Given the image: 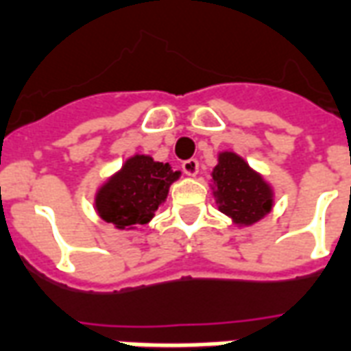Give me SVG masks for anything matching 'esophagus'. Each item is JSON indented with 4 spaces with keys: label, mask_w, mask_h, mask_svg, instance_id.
Listing matches in <instances>:
<instances>
[{
    "label": "esophagus",
    "mask_w": 351,
    "mask_h": 351,
    "mask_svg": "<svg viewBox=\"0 0 351 351\" xmlns=\"http://www.w3.org/2000/svg\"><path fill=\"white\" fill-rule=\"evenodd\" d=\"M182 171H184L187 176H197V173H199V162H197L195 158L186 160V162L182 164Z\"/></svg>",
    "instance_id": "obj_1"
}]
</instances>
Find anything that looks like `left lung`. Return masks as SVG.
<instances>
[{"instance_id": "left-lung-1", "label": "left lung", "mask_w": 351, "mask_h": 351, "mask_svg": "<svg viewBox=\"0 0 351 351\" xmlns=\"http://www.w3.org/2000/svg\"><path fill=\"white\" fill-rule=\"evenodd\" d=\"M219 210L239 226H250L271 213L272 187L235 152H221L211 173Z\"/></svg>"}]
</instances>
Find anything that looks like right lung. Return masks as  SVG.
I'll list each match as a JSON object with an SVG mask.
<instances>
[{
	"label": "right lung",
	"mask_w": 351,
	"mask_h": 351,
	"mask_svg": "<svg viewBox=\"0 0 351 351\" xmlns=\"http://www.w3.org/2000/svg\"><path fill=\"white\" fill-rule=\"evenodd\" d=\"M178 176L180 171H173L169 164L134 154L95 193L99 217L119 230L145 226L165 202L169 186Z\"/></svg>",
	"instance_id": "obj_1"
}]
</instances>
